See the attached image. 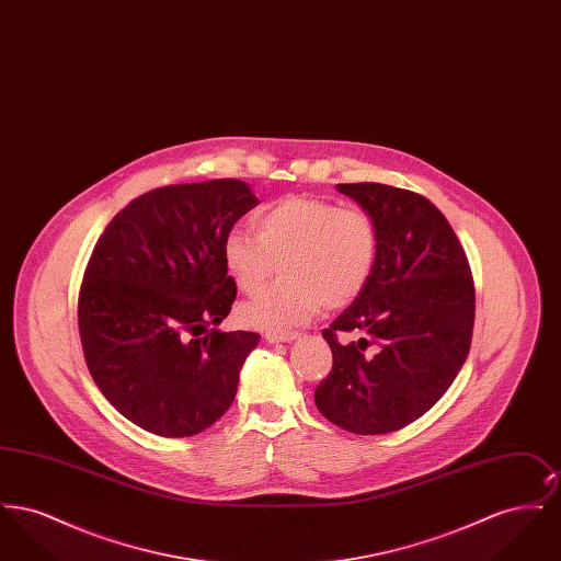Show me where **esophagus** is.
<instances>
[{
    "mask_svg": "<svg viewBox=\"0 0 561 561\" xmlns=\"http://www.w3.org/2000/svg\"><path fill=\"white\" fill-rule=\"evenodd\" d=\"M265 339L268 343H290L294 339H298V332H267Z\"/></svg>",
    "mask_w": 561,
    "mask_h": 561,
    "instance_id": "obj_1",
    "label": "esophagus"
}]
</instances>
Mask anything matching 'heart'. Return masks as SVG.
<instances>
[{
	"label": "heart",
	"mask_w": 561,
	"mask_h": 561,
	"mask_svg": "<svg viewBox=\"0 0 561 561\" xmlns=\"http://www.w3.org/2000/svg\"><path fill=\"white\" fill-rule=\"evenodd\" d=\"M254 233L233 229L222 259L241 293H256L282 265L284 282L241 305L243 323L282 332L343 309L366 290L378 254L373 216L321 197H284L252 218Z\"/></svg>",
	"instance_id": "b5f03b06"
}]
</instances>
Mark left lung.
Masks as SVG:
<instances>
[{"mask_svg": "<svg viewBox=\"0 0 561 561\" xmlns=\"http://www.w3.org/2000/svg\"><path fill=\"white\" fill-rule=\"evenodd\" d=\"M336 188L373 216L378 254L366 290L321 332L332 370L316 387V405L351 433H391L431 410L462 368L476 320L473 275L427 197L380 183ZM341 331L360 339L341 344Z\"/></svg>", "mask_w": 561, "mask_h": 561, "instance_id": "1", "label": "left lung"}]
</instances>
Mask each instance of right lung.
I'll use <instances>...</instances> for the list:
<instances>
[{
	"instance_id": "right-lung-1",
	"label": "right lung",
	"mask_w": 561,
	"mask_h": 561,
	"mask_svg": "<svg viewBox=\"0 0 561 561\" xmlns=\"http://www.w3.org/2000/svg\"><path fill=\"white\" fill-rule=\"evenodd\" d=\"M259 199L243 181L168 185L115 214L83 271L81 348L101 393L134 425L188 437L236 400L256 332H218L238 286L222 243Z\"/></svg>"
}]
</instances>
